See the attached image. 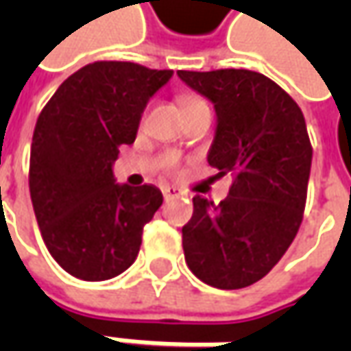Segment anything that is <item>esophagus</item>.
I'll return each mask as SVG.
<instances>
[{
    "mask_svg": "<svg viewBox=\"0 0 351 351\" xmlns=\"http://www.w3.org/2000/svg\"><path fill=\"white\" fill-rule=\"evenodd\" d=\"M162 193L166 199H173V197H180V189L178 187H173V185H166V187H162Z\"/></svg>",
    "mask_w": 351,
    "mask_h": 351,
    "instance_id": "1",
    "label": "esophagus"
}]
</instances>
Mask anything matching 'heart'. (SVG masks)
I'll return each instance as SVG.
<instances>
[{
    "mask_svg": "<svg viewBox=\"0 0 351 351\" xmlns=\"http://www.w3.org/2000/svg\"><path fill=\"white\" fill-rule=\"evenodd\" d=\"M195 103H201V101H199V99H185V101H183V109H185V107H189V105H195Z\"/></svg>",
    "mask_w": 351,
    "mask_h": 351,
    "instance_id": "heart-1",
    "label": "heart"
}]
</instances>
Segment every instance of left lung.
Returning <instances> with one entry per match:
<instances>
[{"label": "left lung", "mask_w": 351, "mask_h": 351, "mask_svg": "<svg viewBox=\"0 0 351 351\" xmlns=\"http://www.w3.org/2000/svg\"><path fill=\"white\" fill-rule=\"evenodd\" d=\"M217 113L207 162L232 173L215 205L193 197L182 228L193 276L217 289H242L271 271L303 221L313 148L303 111L269 77L250 70L178 72Z\"/></svg>", "instance_id": "obj_1"}]
</instances>
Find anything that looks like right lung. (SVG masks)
Returning a JSON list of instances; mask_svg holds the SVG:
<instances>
[{
	"instance_id": "add662e5",
	"label": "right lung",
	"mask_w": 351,
	"mask_h": 351,
	"mask_svg": "<svg viewBox=\"0 0 351 351\" xmlns=\"http://www.w3.org/2000/svg\"><path fill=\"white\" fill-rule=\"evenodd\" d=\"M171 75L134 62H93L70 75L38 115L31 201L50 256L70 276L105 281L136 260L142 228L164 197L154 185L117 183L113 164Z\"/></svg>"
}]
</instances>
